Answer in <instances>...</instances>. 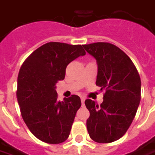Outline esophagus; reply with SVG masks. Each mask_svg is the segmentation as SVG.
Returning a JSON list of instances; mask_svg holds the SVG:
<instances>
[{"mask_svg":"<svg viewBox=\"0 0 155 155\" xmlns=\"http://www.w3.org/2000/svg\"><path fill=\"white\" fill-rule=\"evenodd\" d=\"M81 103H82V104H84V103H85V97H81Z\"/></svg>","mask_w":155,"mask_h":155,"instance_id":"1","label":"esophagus"}]
</instances>
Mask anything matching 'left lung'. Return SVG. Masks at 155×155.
I'll return each instance as SVG.
<instances>
[{
    "label": "left lung",
    "mask_w": 155,
    "mask_h": 155,
    "mask_svg": "<svg viewBox=\"0 0 155 155\" xmlns=\"http://www.w3.org/2000/svg\"><path fill=\"white\" fill-rule=\"evenodd\" d=\"M83 47L97 60L96 85L105 90L100 105L85 101L90 112L87 130L97 143H112L125 135L135 117L141 100L139 74L130 58L111 43L96 42Z\"/></svg>",
    "instance_id": "8db88e82"
}]
</instances>
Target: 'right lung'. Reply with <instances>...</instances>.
<instances>
[{"label":"right lung","mask_w":155,"mask_h":155,"mask_svg":"<svg viewBox=\"0 0 155 155\" xmlns=\"http://www.w3.org/2000/svg\"><path fill=\"white\" fill-rule=\"evenodd\" d=\"M86 51L81 45L48 42L25 59L18 76L17 98L24 121L35 137L58 144L69 137L76 112L77 95L58 101L56 84L65 77L67 65Z\"/></svg>","instance_id":"obj_1"}]
</instances>
